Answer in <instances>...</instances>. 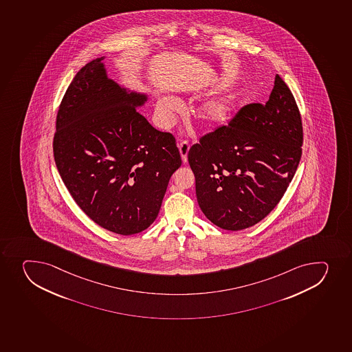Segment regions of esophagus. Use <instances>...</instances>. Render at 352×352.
Returning <instances> with one entry per match:
<instances>
[{"label": "esophagus", "instance_id": "esophagus-1", "mask_svg": "<svg viewBox=\"0 0 352 352\" xmlns=\"http://www.w3.org/2000/svg\"><path fill=\"white\" fill-rule=\"evenodd\" d=\"M189 148H190V144H189L188 141H182V142L179 143V151H180L184 163H187V155H188Z\"/></svg>", "mask_w": 352, "mask_h": 352}]
</instances>
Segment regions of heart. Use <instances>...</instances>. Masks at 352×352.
<instances>
[{
	"label": "heart",
	"instance_id": "1",
	"mask_svg": "<svg viewBox=\"0 0 352 352\" xmlns=\"http://www.w3.org/2000/svg\"><path fill=\"white\" fill-rule=\"evenodd\" d=\"M234 103V98L230 96L210 98L196 109V118L199 119L203 125H217L223 122L227 118V116L230 115V111L233 110ZM178 107V102L174 98L168 96L160 98L157 103L156 118L160 127L166 129L170 125L173 120V113L177 111Z\"/></svg>",
	"mask_w": 352,
	"mask_h": 352
}]
</instances>
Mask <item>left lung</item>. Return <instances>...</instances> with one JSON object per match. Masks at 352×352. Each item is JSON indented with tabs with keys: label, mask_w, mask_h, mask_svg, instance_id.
I'll list each match as a JSON object with an SVG mask.
<instances>
[{
	"label": "left lung",
	"mask_w": 352,
	"mask_h": 352,
	"mask_svg": "<svg viewBox=\"0 0 352 352\" xmlns=\"http://www.w3.org/2000/svg\"><path fill=\"white\" fill-rule=\"evenodd\" d=\"M303 144L300 110L278 74L265 104L251 103L228 126L189 149L197 202L206 218L227 230L264 219L292 182Z\"/></svg>",
	"instance_id": "left-lung-1"
}]
</instances>
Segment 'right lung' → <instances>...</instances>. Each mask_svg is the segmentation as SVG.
Returning <instances> with one entry per match:
<instances>
[{"instance_id":"obj_1","label":"right lung","mask_w":352,"mask_h":352,"mask_svg":"<svg viewBox=\"0 0 352 352\" xmlns=\"http://www.w3.org/2000/svg\"><path fill=\"white\" fill-rule=\"evenodd\" d=\"M103 60L86 64L65 91L54 157L79 208L105 230L132 235L156 220L182 157L174 136L136 110L146 95L109 79Z\"/></svg>"}]
</instances>
